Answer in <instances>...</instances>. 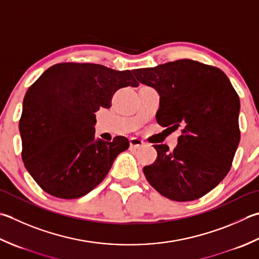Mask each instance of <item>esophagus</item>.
I'll return each mask as SVG.
<instances>
[{
  "instance_id": "obj_1",
  "label": "esophagus",
  "mask_w": 259,
  "mask_h": 259,
  "mask_svg": "<svg viewBox=\"0 0 259 259\" xmlns=\"http://www.w3.org/2000/svg\"><path fill=\"white\" fill-rule=\"evenodd\" d=\"M144 146H145V143L143 140H140L139 138H131L130 139V147H133V148L139 149Z\"/></svg>"
}]
</instances>
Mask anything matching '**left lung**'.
<instances>
[{"label": "left lung", "instance_id": "obj_1", "mask_svg": "<svg viewBox=\"0 0 259 259\" xmlns=\"http://www.w3.org/2000/svg\"><path fill=\"white\" fill-rule=\"evenodd\" d=\"M139 83L159 94L156 120L181 128L176 148L154 145L147 181L167 199L186 202L209 193L229 173L240 141V101L221 69L191 59L134 69Z\"/></svg>", "mask_w": 259, "mask_h": 259}]
</instances>
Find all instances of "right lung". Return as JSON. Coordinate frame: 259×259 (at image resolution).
<instances>
[{
	"label": "right lung",
	"instance_id": "add662e5",
	"mask_svg": "<svg viewBox=\"0 0 259 259\" xmlns=\"http://www.w3.org/2000/svg\"><path fill=\"white\" fill-rule=\"evenodd\" d=\"M137 88L130 70L62 63L28 89L19 122L22 160L37 184L59 199H78L102 182L129 141L95 139V112L121 88Z\"/></svg>",
	"mask_w": 259,
	"mask_h": 259
}]
</instances>
